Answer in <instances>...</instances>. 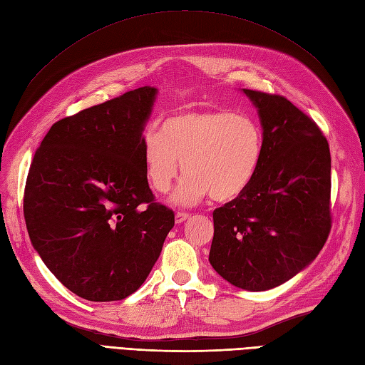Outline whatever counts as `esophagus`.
<instances>
[{
    "label": "esophagus",
    "instance_id": "34e87169",
    "mask_svg": "<svg viewBox=\"0 0 365 365\" xmlns=\"http://www.w3.org/2000/svg\"><path fill=\"white\" fill-rule=\"evenodd\" d=\"M189 217H190V215L185 213V212H176V215H175V219H176V222H178V224L184 222V220L189 219Z\"/></svg>",
    "mask_w": 365,
    "mask_h": 365
}]
</instances>
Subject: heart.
I'll return each mask as SVG.
<instances>
[{
  "label": "heart",
  "instance_id": "obj_1",
  "mask_svg": "<svg viewBox=\"0 0 365 365\" xmlns=\"http://www.w3.org/2000/svg\"><path fill=\"white\" fill-rule=\"evenodd\" d=\"M143 164L150 187L168 193L180 173L185 176L175 201L195 204L212 195L235 200L252 182L262 161L263 138L256 121L231 111H189L165 118L160 134L143 138Z\"/></svg>",
  "mask_w": 365,
  "mask_h": 365
}]
</instances>
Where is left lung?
<instances>
[{
	"instance_id": "1",
	"label": "left lung",
	"mask_w": 365,
	"mask_h": 365,
	"mask_svg": "<svg viewBox=\"0 0 365 365\" xmlns=\"http://www.w3.org/2000/svg\"><path fill=\"white\" fill-rule=\"evenodd\" d=\"M244 93L259 108L262 161L248 189L213 212L208 260L237 288L267 291L292 279L326 244L330 150L315 121L284 96Z\"/></svg>"
}]
</instances>
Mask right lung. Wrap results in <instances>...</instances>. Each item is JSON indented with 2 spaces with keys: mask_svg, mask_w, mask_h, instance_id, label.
I'll return each mask as SVG.
<instances>
[{
  "mask_svg": "<svg viewBox=\"0 0 365 365\" xmlns=\"http://www.w3.org/2000/svg\"><path fill=\"white\" fill-rule=\"evenodd\" d=\"M155 94L141 86L56 121L31 160L30 240L54 277L85 300L134 294L175 225L143 164L141 130Z\"/></svg>",
  "mask_w": 365,
  "mask_h": 365,
  "instance_id": "obj_1",
  "label": "right lung"
}]
</instances>
